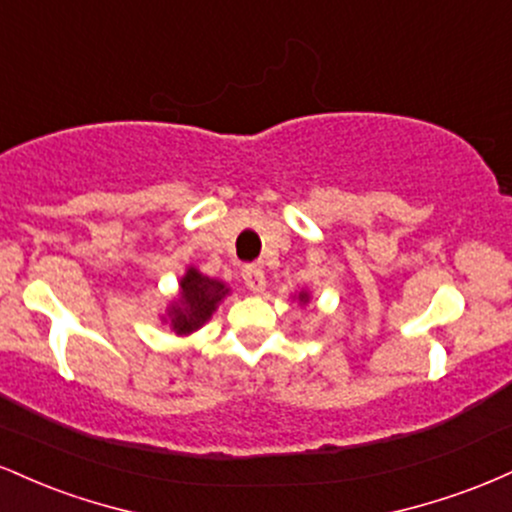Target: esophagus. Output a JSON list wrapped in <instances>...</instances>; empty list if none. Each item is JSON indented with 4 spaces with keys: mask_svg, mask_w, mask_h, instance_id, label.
Masks as SVG:
<instances>
[{
    "mask_svg": "<svg viewBox=\"0 0 512 512\" xmlns=\"http://www.w3.org/2000/svg\"><path fill=\"white\" fill-rule=\"evenodd\" d=\"M243 281L252 293H262L264 286H267V279H264V269L257 267V264H248V267L243 269Z\"/></svg>",
    "mask_w": 512,
    "mask_h": 512,
    "instance_id": "34e87169",
    "label": "esophagus"
}]
</instances>
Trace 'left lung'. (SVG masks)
Returning <instances> with one entry per match:
<instances>
[{
	"label": "left lung",
	"instance_id": "8db88e82",
	"mask_svg": "<svg viewBox=\"0 0 512 512\" xmlns=\"http://www.w3.org/2000/svg\"><path fill=\"white\" fill-rule=\"evenodd\" d=\"M293 301H298V305H301V308H305V305L310 303V291H308V289L298 291L296 296H293Z\"/></svg>",
	"mask_w": 512,
	"mask_h": 512
}]
</instances>
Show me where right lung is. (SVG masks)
Instances as JSON below:
<instances>
[{"label": "right lung", "mask_w": 512, "mask_h": 512, "mask_svg": "<svg viewBox=\"0 0 512 512\" xmlns=\"http://www.w3.org/2000/svg\"><path fill=\"white\" fill-rule=\"evenodd\" d=\"M228 293L231 289L226 281L211 279L190 264L178 281V296L170 298L166 310L161 313V322L178 337H187L207 325Z\"/></svg>", "instance_id": "right-lung-1"}]
</instances>
